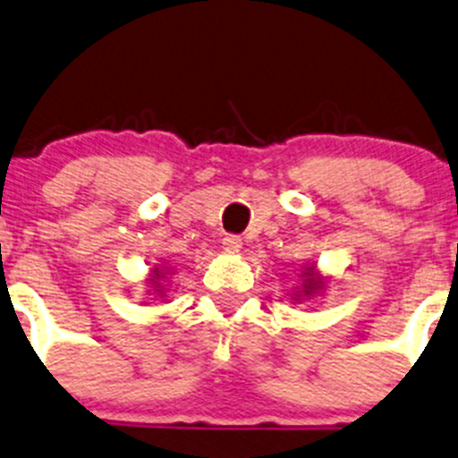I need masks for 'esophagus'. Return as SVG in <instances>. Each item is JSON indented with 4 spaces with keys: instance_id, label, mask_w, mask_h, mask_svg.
Returning a JSON list of instances; mask_svg holds the SVG:
<instances>
[{
    "instance_id": "obj_1",
    "label": "esophagus",
    "mask_w": 458,
    "mask_h": 458,
    "mask_svg": "<svg viewBox=\"0 0 458 458\" xmlns=\"http://www.w3.org/2000/svg\"><path fill=\"white\" fill-rule=\"evenodd\" d=\"M223 249L227 253H238L242 249V240L238 235H227V238H223Z\"/></svg>"
}]
</instances>
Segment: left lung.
<instances>
[{
	"label": "left lung",
	"instance_id": "8db88e82",
	"mask_svg": "<svg viewBox=\"0 0 458 458\" xmlns=\"http://www.w3.org/2000/svg\"><path fill=\"white\" fill-rule=\"evenodd\" d=\"M300 277H301V289H298L293 293L295 301L315 298V295H319L324 289H327V277L319 276L315 267H306Z\"/></svg>",
	"mask_w": 458,
	"mask_h": 458
}]
</instances>
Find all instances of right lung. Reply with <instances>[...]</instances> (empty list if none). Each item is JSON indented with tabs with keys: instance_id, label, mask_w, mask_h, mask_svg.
I'll return each instance as SVG.
<instances>
[{
	"instance_id": "add662e5",
	"label": "right lung",
	"mask_w": 458,
	"mask_h": 458,
	"mask_svg": "<svg viewBox=\"0 0 458 458\" xmlns=\"http://www.w3.org/2000/svg\"><path fill=\"white\" fill-rule=\"evenodd\" d=\"M169 271H172V268L163 267V264H160V267H154L152 268V276L148 277V284H152L154 295H158V298H165L163 280H165V276H169Z\"/></svg>"
}]
</instances>
